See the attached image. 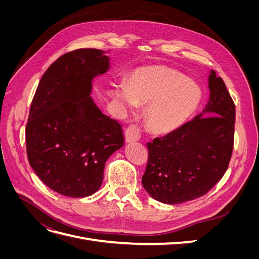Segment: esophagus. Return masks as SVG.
<instances>
[{
	"instance_id": "1",
	"label": "esophagus",
	"mask_w": 259,
	"mask_h": 259,
	"mask_svg": "<svg viewBox=\"0 0 259 259\" xmlns=\"http://www.w3.org/2000/svg\"><path fill=\"white\" fill-rule=\"evenodd\" d=\"M142 137V132L137 125H130V126L125 131V139H126V143H133V142H138V140Z\"/></svg>"
}]
</instances>
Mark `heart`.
I'll use <instances>...</instances> for the list:
<instances>
[{"label":"heart","instance_id":"b5f03b06","mask_svg":"<svg viewBox=\"0 0 259 259\" xmlns=\"http://www.w3.org/2000/svg\"><path fill=\"white\" fill-rule=\"evenodd\" d=\"M110 95L124 115L147 105L146 120L158 133L173 132L197 110L203 96L201 85L176 69L153 65L135 69L127 82L111 85Z\"/></svg>","mask_w":259,"mask_h":259}]
</instances>
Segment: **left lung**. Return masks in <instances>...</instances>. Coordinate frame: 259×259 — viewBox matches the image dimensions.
Instances as JSON below:
<instances>
[{"label":"left lung","instance_id":"obj_1","mask_svg":"<svg viewBox=\"0 0 259 259\" xmlns=\"http://www.w3.org/2000/svg\"><path fill=\"white\" fill-rule=\"evenodd\" d=\"M208 101L182 127L148 143L143 186L154 200L179 204L204 195L222 179L233 149L236 106L221 76L208 74Z\"/></svg>","mask_w":259,"mask_h":259}]
</instances>
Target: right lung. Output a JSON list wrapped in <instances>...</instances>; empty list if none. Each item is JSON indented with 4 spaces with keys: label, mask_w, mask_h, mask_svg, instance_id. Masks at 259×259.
<instances>
[{
    "label": "right lung",
    "mask_w": 259,
    "mask_h": 259,
    "mask_svg": "<svg viewBox=\"0 0 259 259\" xmlns=\"http://www.w3.org/2000/svg\"><path fill=\"white\" fill-rule=\"evenodd\" d=\"M108 52L80 49L46 70L26 127L30 166L52 190L71 198L99 190L105 163L124 146L121 124L91 96L93 82L111 66Z\"/></svg>",
    "instance_id": "right-lung-1"
}]
</instances>
